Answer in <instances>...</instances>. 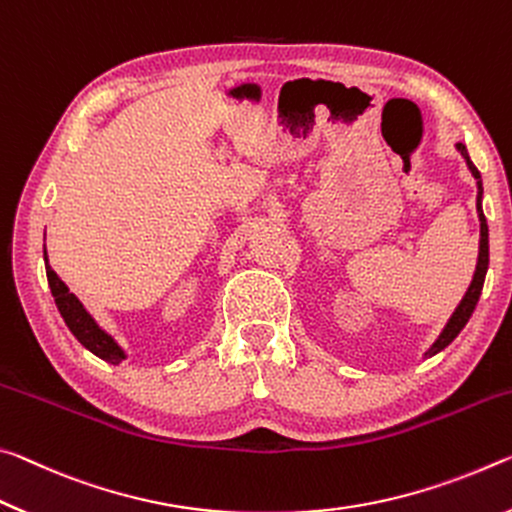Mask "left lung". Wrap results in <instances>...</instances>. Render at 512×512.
<instances>
[{
  "label": "left lung",
  "mask_w": 512,
  "mask_h": 512,
  "mask_svg": "<svg viewBox=\"0 0 512 512\" xmlns=\"http://www.w3.org/2000/svg\"><path fill=\"white\" fill-rule=\"evenodd\" d=\"M456 149L458 154L465 158L467 163V170L472 172V177L476 179V213H479V222H481V240H479V258H476V270L472 276V283H469V288L465 292V297L460 299V304L456 306V311L451 313L449 322L445 324V329L442 333L435 338L433 345L424 351V358H431L438 354V351L445 349L447 345L454 342L456 335L465 329V324L469 322V317H472L476 304H479V297H481V290H483V281H485V274H488V265H490V240H488V222H485V215H483V181H481V172L476 170V165L472 163V158L467 154V147L463 142H456Z\"/></svg>",
  "instance_id": "8db88e82"
}]
</instances>
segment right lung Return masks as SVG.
I'll list each match as a JSON object with an SVG mask.
<instances>
[{"instance_id": "add662e5", "label": "right lung", "mask_w": 512, "mask_h": 512, "mask_svg": "<svg viewBox=\"0 0 512 512\" xmlns=\"http://www.w3.org/2000/svg\"><path fill=\"white\" fill-rule=\"evenodd\" d=\"M45 254V270H47V281H49V290H52V297L56 301L58 313L67 324V329L72 331L74 338H77L83 347L88 351H92L97 358L106 360L111 365H120L122 360H127V351H124L117 340L113 338L111 333H106L102 326L95 322L86 306L81 304L79 297L70 292V288L58 279V274L49 267V258H47V249L43 251Z\"/></svg>"}]
</instances>
